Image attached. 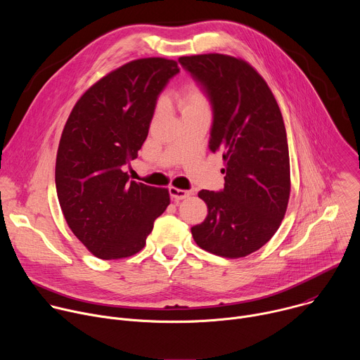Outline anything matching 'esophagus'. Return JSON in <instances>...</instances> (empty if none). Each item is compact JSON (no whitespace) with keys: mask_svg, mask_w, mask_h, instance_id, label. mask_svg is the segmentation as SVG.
I'll return each mask as SVG.
<instances>
[{"mask_svg":"<svg viewBox=\"0 0 360 360\" xmlns=\"http://www.w3.org/2000/svg\"><path fill=\"white\" fill-rule=\"evenodd\" d=\"M168 192H169L171 199L175 200V202H179V200H182V199H186V198H189V196L192 195L191 191H184V189L174 188V186H171V188L168 189Z\"/></svg>","mask_w":360,"mask_h":360,"instance_id":"esophagus-1","label":"esophagus"}]
</instances>
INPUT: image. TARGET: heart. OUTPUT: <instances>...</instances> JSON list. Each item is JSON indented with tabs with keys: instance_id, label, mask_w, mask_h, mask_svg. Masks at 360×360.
Returning <instances> with one entry per match:
<instances>
[{
	"instance_id": "heart-1",
	"label": "heart",
	"mask_w": 360,
	"mask_h": 360,
	"mask_svg": "<svg viewBox=\"0 0 360 360\" xmlns=\"http://www.w3.org/2000/svg\"><path fill=\"white\" fill-rule=\"evenodd\" d=\"M179 105L182 111L203 110L208 105V99L200 88H198L196 85H189L179 96Z\"/></svg>"
}]
</instances>
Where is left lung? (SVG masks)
Segmentation results:
<instances>
[{
	"mask_svg": "<svg viewBox=\"0 0 360 360\" xmlns=\"http://www.w3.org/2000/svg\"><path fill=\"white\" fill-rule=\"evenodd\" d=\"M212 108L210 149L222 152L224 189L198 195L208 217L191 228L196 245L225 258L262 248L278 231L289 200L286 129L278 102L248 63L222 54L181 57Z\"/></svg>",
	"mask_w": 360,
	"mask_h": 360,
	"instance_id": "obj_1",
	"label": "left lung"
}]
</instances>
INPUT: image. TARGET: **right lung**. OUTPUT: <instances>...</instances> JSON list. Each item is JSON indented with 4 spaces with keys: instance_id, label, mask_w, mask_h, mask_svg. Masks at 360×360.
Returning a JSON list of instances; mask_svg holds the SVG:
<instances>
[{
    "instance_id": "right-lung-1",
    "label": "right lung",
    "mask_w": 360,
    "mask_h": 360,
    "mask_svg": "<svg viewBox=\"0 0 360 360\" xmlns=\"http://www.w3.org/2000/svg\"><path fill=\"white\" fill-rule=\"evenodd\" d=\"M179 72L165 58L128 63L92 85L64 127L56 165L60 207L74 235L101 259L145 246L169 205L168 189L129 181L161 92Z\"/></svg>"
}]
</instances>
